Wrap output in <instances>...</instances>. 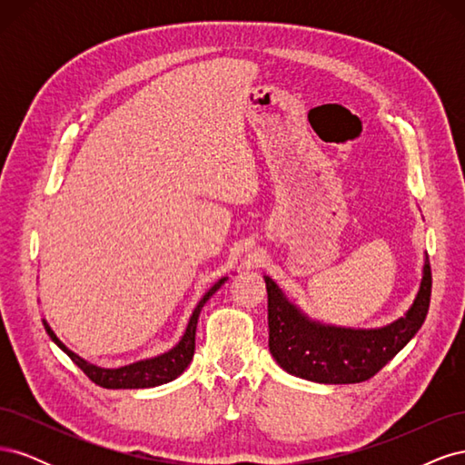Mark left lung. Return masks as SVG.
I'll return each instance as SVG.
<instances>
[{"label": "left lung", "mask_w": 465, "mask_h": 465, "mask_svg": "<svg viewBox=\"0 0 465 465\" xmlns=\"http://www.w3.org/2000/svg\"><path fill=\"white\" fill-rule=\"evenodd\" d=\"M263 281L272 357L285 372L318 384L364 382L384 369L423 326L432 287L425 254L423 277L403 316L380 328H345L311 318L270 275Z\"/></svg>", "instance_id": "left-lung-1"}]
</instances>
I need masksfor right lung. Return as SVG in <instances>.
<instances>
[{"label":"right lung","instance_id":"1","mask_svg":"<svg viewBox=\"0 0 465 465\" xmlns=\"http://www.w3.org/2000/svg\"><path fill=\"white\" fill-rule=\"evenodd\" d=\"M227 279L229 277H221L217 283L203 294L200 302L195 304L193 312H192V316L186 323V330H184V333H182V337L174 347L164 351V353H161V355L135 361V362L124 364V367H116V369L96 367V364L79 357L60 340L58 335L54 333V330L50 328V323L46 322V318H42V323H45V330L50 335V340L55 345H58L64 351V353L93 380L94 384L108 388V390L154 388V386H161V384H166V382H173L174 378H178L182 372H184L190 367V362L193 359V351H195V328H198V318H200L202 308L221 289V285H224V281H227Z\"/></svg>","mask_w":465,"mask_h":465}]
</instances>
